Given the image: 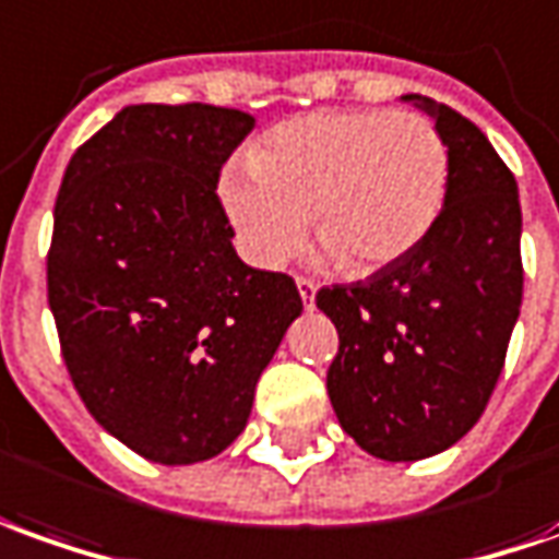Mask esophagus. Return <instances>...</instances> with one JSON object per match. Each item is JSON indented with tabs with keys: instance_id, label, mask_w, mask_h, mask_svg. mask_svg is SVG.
Segmentation results:
<instances>
[{
	"instance_id": "34e87169",
	"label": "esophagus",
	"mask_w": 559,
	"mask_h": 559,
	"mask_svg": "<svg viewBox=\"0 0 559 559\" xmlns=\"http://www.w3.org/2000/svg\"><path fill=\"white\" fill-rule=\"evenodd\" d=\"M295 283H298V292H301L304 307H307V310H313V304H317V283H313V280H307V276H298Z\"/></svg>"
}]
</instances>
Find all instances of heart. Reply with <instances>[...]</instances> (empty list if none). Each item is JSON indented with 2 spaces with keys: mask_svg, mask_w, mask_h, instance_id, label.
Listing matches in <instances>:
<instances>
[{
  "mask_svg": "<svg viewBox=\"0 0 559 559\" xmlns=\"http://www.w3.org/2000/svg\"><path fill=\"white\" fill-rule=\"evenodd\" d=\"M450 155L417 111H313L273 127L222 179L246 255L280 267L310 230L346 273L414 252L448 200Z\"/></svg>",
  "mask_w": 559,
  "mask_h": 559,
  "instance_id": "heart-1",
  "label": "heart"
}]
</instances>
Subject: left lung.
Wrapping results in <instances>:
<instances>
[{
  "instance_id": "8db88e82",
  "label": "left lung",
  "mask_w": 559,
  "mask_h": 559,
  "mask_svg": "<svg viewBox=\"0 0 559 559\" xmlns=\"http://www.w3.org/2000/svg\"><path fill=\"white\" fill-rule=\"evenodd\" d=\"M448 142L444 210L414 252L317 307L341 346L329 399L344 432L386 463L453 448L484 414L521 317V200L511 169L460 111L407 94Z\"/></svg>"
}]
</instances>
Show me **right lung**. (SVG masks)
<instances>
[{
  "instance_id": "obj_1",
  "label": "right lung",
  "mask_w": 559,
  "mask_h": 559,
  "mask_svg": "<svg viewBox=\"0 0 559 559\" xmlns=\"http://www.w3.org/2000/svg\"><path fill=\"white\" fill-rule=\"evenodd\" d=\"M255 127L206 103L121 109L63 173L48 304L84 407L160 465L213 460L304 304L234 249L222 164Z\"/></svg>"
}]
</instances>
